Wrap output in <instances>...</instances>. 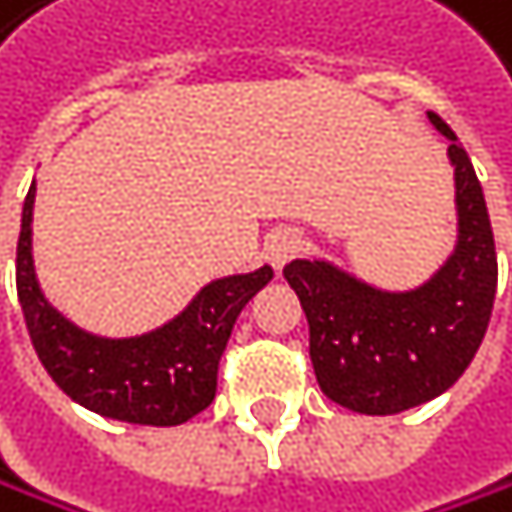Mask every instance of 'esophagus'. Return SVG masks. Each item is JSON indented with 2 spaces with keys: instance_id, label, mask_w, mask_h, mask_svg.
Wrapping results in <instances>:
<instances>
[{
  "instance_id": "34e87169",
  "label": "esophagus",
  "mask_w": 512,
  "mask_h": 512,
  "mask_svg": "<svg viewBox=\"0 0 512 512\" xmlns=\"http://www.w3.org/2000/svg\"><path fill=\"white\" fill-rule=\"evenodd\" d=\"M302 235L296 232V228H277V232H271L265 238V259L274 265V268H284L299 250H302Z\"/></svg>"
}]
</instances>
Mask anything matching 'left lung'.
<instances>
[{
  "mask_svg": "<svg viewBox=\"0 0 512 512\" xmlns=\"http://www.w3.org/2000/svg\"><path fill=\"white\" fill-rule=\"evenodd\" d=\"M452 140L458 235L452 253L409 290H381L326 259L284 268L311 329V363L320 391L360 415H397L449 391L489 329L498 256L476 170L452 127L427 112Z\"/></svg>",
  "mask_w": 512,
  "mask_h": 512,
  "instance_id": "left-lung-1",
  "label": "left lung"
}]
</instances>
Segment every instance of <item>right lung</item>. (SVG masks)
Listing matches in <instances>:
<instances>
[{
    "instance_id": "1",
    "label": "right lung",
    "mask_w": 512,
    "mask_h": 512,
    "mask_svg": "<svg viewBox=\"0 0 512 512\" xmlns=\"http://www.w3.org/2000/svg\"><path fill=\"white\" fill-rule=\"evenodd\" d=\"M30 186L17 238V299L33 348L79 406L127 424H186L213 403L219 357L244 305L274 277L271 265L247 274L216 277L167 323L137 336H97L63 317L42 293L33 268Z\"/></svg>"
}]
</instances>
